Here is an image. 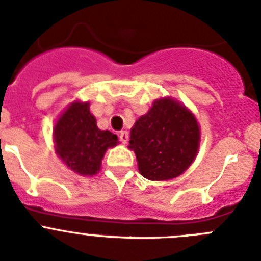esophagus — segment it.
Here are the masks:
<instances>
[{
    "label": "esophagus",
    "mask_w": 261,
    "mask_h": 261,
    "mask_svg": "<svg viewBox=\"0 0 261 261\" xmlns=\"http://www.w3.org/2000/svg\"><path fill=\"white\" fill-rule=\"evenodd\" d=\"M119 138H120V141L123 142V144H126L129 140V133L128 130H121V132L119 133Z\"/></svg>",
    "instance_id": "1"
}]
</instances>
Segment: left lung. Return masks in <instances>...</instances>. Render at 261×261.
I'll return each mask as SVG.
<instances>
[{
	"label": "left lung",
	"instance_id": "1",
	"mask_svg": "<svg viewBox=\"0 0 261 261\" xmlns=\"http://www.w3.org/2000/svg\"><path fill=\"white\" fill-rule=\"evenodd\" d=\"M199 121L192 111L170 96L156 99L130 129L129 149L138 171L149 180L180 176L196 159L200 147Z\"/></svg>",
	"mask_w": 261,
	"mask_h": 261
}]
</instances>
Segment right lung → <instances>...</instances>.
Instances as JSON below:
<instances>
[{"label":"right lung","mask_w":261,"mask_h":261,"mask_svg":"<svg viewBox=\"0 0 261 261\" xmlns=\"http://www.w3.org/2000/svg\"><path fill=\"white\" fill-rule=\"evenodd\" d=\"M53 142L62 163L82 176L98 174L107 149L119 144L116 135L96 126L90 103L82 100L71 102L62 111L53 126Z\"/></svg>","instance_id":"1"}]
</instances>
